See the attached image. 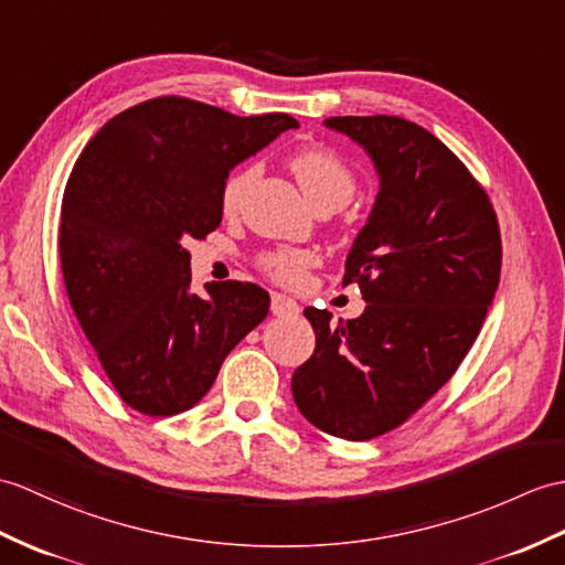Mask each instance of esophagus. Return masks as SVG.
<instances>
[{
	"label": "esophagus",
	"mask_w": 565,
	"mask_h": 565,
	"mask_svg": "<svg viewBox=\"0 0 565 565\" xmlns=\"http://www.w3.org/2000/svg\"><path fill=\"white\" fill-rule=\"evenodd\" d=\"M271 312L277 318H291V315H298V303L294 298H288L284 294H274L271 296Z\"/></svg>",
	"instance_id": "obj_1"
}]
</instances>
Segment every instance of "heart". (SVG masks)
Masks as SVG:
<instances>
[{
  "mask_svg": "<svg viewBox=\"0 0 565 565\" xmlns=\"http://www.w3.org/2000/svg\"><path fill=\"white\" fill-rule=\"evenodd\" d=\"M291 170L315 209H342L356 192L353 170L327 149H303L291 159ZM259 175L257 166H243L226 178L221 188V206L226 214L238 212L247 188ZM318 265V255L310 250H279L259 257L262 271L284 286H298L306 281L308 269Z\"/></svg>",
  "mask_w": 565,
  "mask_h": 565,
  "instance_id": "1",
  "label": "heart"
}]
</instances>
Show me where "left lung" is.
I'll return each instance as SVG.
<instances>
[{"label":"left lung","mask_w":565,"mask_h":565,"mask_svg":"<svg viewBox=\"0 0 565 565\" xmlns=\"http://www.w3.org/2000/svg\"><path fill=\"white\" fill-rule=\"evenodd\" d=\"M324 125L361 143L380 175L344 271L365 310L332 324L306 308L315 351L291 392L312 426L371 440L422 409L475 344L501 279V231L487 190L424 127L392 115Z\"/></svg>","instance_id":"1"}]
</instances>
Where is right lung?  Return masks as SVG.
Returning a JSON list of instances; mask_svg holds the SVG:
<instances>
[{"instance_id":"1","label":"right lung","mask_w":565,"mask_h":565,"mask_svg":"<svg viewBox=\"0 0 565 565\" xmlns=\"http://www.w3.org/2000/svg\"><path fill=\"white\" fill-rule=\"evenodd\" d=\"M298 122L238 117L161 96L90 137L62 196L60 262L78 324L125 404L147 416L188 412L223 359L267 318L257 284L192 291L190 238L221 226L228 170Z\"/></svg>"}]
</instances>
